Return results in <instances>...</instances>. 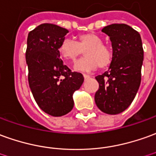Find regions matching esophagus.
Listing matches in <instances>:
<instances>
[{
  "label": "esophagus",
  "instance_id": "1",
  "mask_svg": "<svg viewBox=\"0 0 156 156\" xmlns=\"http://www.w3.org/2000/svg\"><path fill=\"white\" fill-rule=\"evenodd\" d=\"M83 78H84V79H89V75L83 74Z\"/></svg>",
  "mask_w": 156,
  "mask_h": 156
}]
</instances>
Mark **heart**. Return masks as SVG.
Listing matches in <instances>:
<instances>
[{
  "label": "heart",
  "mask_w": 156,
  "mask_h": 156,
  "mask_svg": "<svg viewBox=\"0 0 156 156\" xmlns=\"http://www.w3.org/2000/svg\"><path fill=\"white\" fill-rule=\"evenodd\" d=\"M85 51V57L76 62L74 69L80 72H90L106 69L113 62L114 54L112 47L103 43V38L95 33L79 34L77 41L65 39L59 46V53L63 59L73 62Z\"/></svg>",
  "instance_id": "obj_1"
}]
</instances>
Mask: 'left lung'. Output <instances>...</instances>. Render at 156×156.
<instances>
[{"label":"left lung","instance_id":"obj_1","mask_svg":"<svg viewBox=\"0 0 156 156\" xmlns=\"http://www.w3.org/2000/svg\"><path fill=\"white\" fill-rule=\"evenodd\" d=\"M102 32L112 41L113 62L103 74L95 77L99 89L94 101L101 112L116 115L131 105L141 83L144 61L142 40L138 31L124 23H113Z\"/></svg>","mask_w":156,"mask_h":156}]
</instances>
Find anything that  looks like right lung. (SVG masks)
Instances as JSON below:
<instances>
[{"label": "right lung", "instance_id": "1", "mask_svg": "<svg viewBox=\"0 0 156 156\" xmlns=\"http://www.w3.org/2000/svg\"><path fill=\"white\" fill-rule=\"evenodd\" d=\"M67 33L60 26L43 23L30 31L27 40L29 88L40 108L52 116H64L72 111L73 94L84 79L60 58L59 46Z\"/></svg>", "mask_w": 156, "mask_h": 156}]
</instances>
